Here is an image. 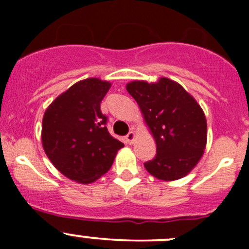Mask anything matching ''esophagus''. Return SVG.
Wrapping results in <instances>:
<instances>
[{
	"label": "esophagus",
	"instance_id": "1",
	"mask_svg": "<svg viewBox=\"0 0 249 249\" xmlns=\"http://www.w3.org/2000/svg\"><path fill=\"white\" fill-rule=\"evenodd\" d=\"M135 139H136V134H135V131H130L129 134L126 135V137H125V141H126V143H129V144H132Z\"/></svg>",
	"mask_w": 249,
	"mask_h": 249
}]
</instances>
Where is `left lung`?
<instances>
[{
	"label": "left lung",
	"mask_w": 249,
	"mask_h": 249,
	"mask_svg": "<svg viewBox=\"0 0 249 249\" xmlns=\"http://www.w3.org/2000/svg\"><path fill=\"white\" fill-rule=\"evenodd\" d=\"M126 90L157 143V154L144 162L145 170L167 182L185 177L207 143V122L200 105L182 85L165 77L155 83L134 80Z\"/></svg>",
	"instance_id": "8db88e82"
}]
</instances>
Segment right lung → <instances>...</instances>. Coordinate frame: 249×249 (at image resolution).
Masks as SVG:
<instances>
[{"mask_svg":"<svg viewBox=\"0 0 249 249\" xmlns=\"http://www.w3.org/2000/svg\"><path fill=\"white\" fill-rule=\"evenodd\" d=\"M110 83L99 78L77 82L46 109L42 122V145L47 157L64 176L89 184L112 166L124 147L109 135L107 117L100 104Z\"/></svg>","mask_w":249,"mask_h":249,"instance_id":"add662e5","label":"right lung"}]
</instances>
